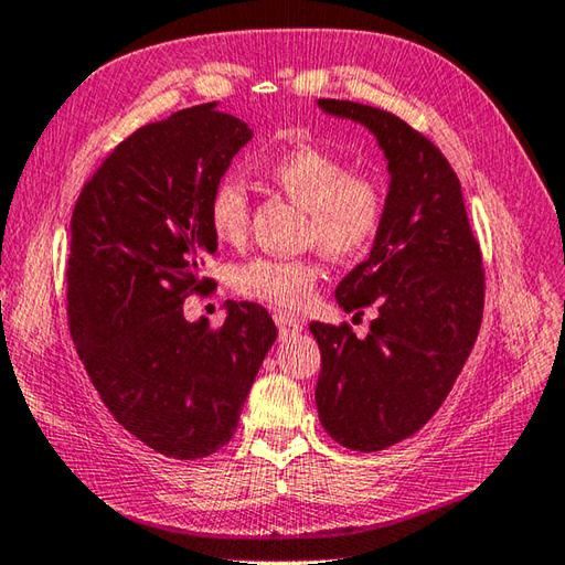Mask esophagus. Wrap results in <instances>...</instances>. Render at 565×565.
Here are the masks:
<instances>
[{"instance_id": "34e87169", "label": "esophagus", "mask_w": 565, "mask_h": 565, "mask_svg": "<svg viewBox=\"0 0 565 565\" xmlns=\"http://www.w3.org/2000/svg\"><path fill=\"white\" fill-rule=\"evenodd\" d=\"M276 326H279V333L281 335H291V333H301L303 323L298 318L289 316V313H274Z\"/></svg>"}]
</instances>
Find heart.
<instances>
[{
	"label": "heart",
	"mask_w": 565,
	"mask_h": 565,
	"mask_svg": "<svg viewBox=\"0 0 565 565\" xmlns=\"http://www.w3.org/2000/svg\"><path fill=\"white\" fill-rule=\"evenodd\" d=\"M267 179L306 210V245H316L335 262H355L380 239L386 201L377 181L352 173L350 163L318 143L276 153L264 166ZM207 223L225 245L245 239L249 225L247 188L237 175H223L207 198ZM320 267L316 259L254 257L232 271V286L252 301L281 311H301L316 294Z\"/></svg>",
	"instance_id": "b5f03b06"
}]
</instances>
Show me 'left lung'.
<instances>
[{
  "instance_id": "obj_1",
  "label": "left lung",
  "mask_w": 565,
  "mask_h": 565,
  "mask_svg": "<svg viewBox=\"0 0 565 565\" xmlns=\"http://www.w3.org/2000/svg\"><path fill=\"white\" fill-rule=\"evenodd\" d=\"M318 105L370 127L392 173L380 239L335 289L345 311L374 303L380 316L362 340L348 323H311L320 424L340 446L372 452L416 434L458 380L482 323V252L434 141L380 107Z\"/></svg>"
}]
</instances>
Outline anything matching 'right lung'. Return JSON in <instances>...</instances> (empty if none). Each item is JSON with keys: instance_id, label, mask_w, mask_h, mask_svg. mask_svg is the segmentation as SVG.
I'll list each match as a JSON object with an SVG mask.
<instances>
[{"instance_id": "obj_1", "label": "right lung", "mask_w": 565, "mask_h": 565, "mask_svg": "<svg viewBox=\"0 0 565 565\" xmlns=\"http://www.w3.org/2000/svg\"><path fill=\"white\" fill-rule=\"evenodd\" d=\"M252 139L245 121L195 105L119 141L71 215L65 311L95 390L131 436L175 460L232 438L276 326L230 303L220 328L188 323L183 301L213 289L207 198Z\"/></svg>"}]
</instances>
